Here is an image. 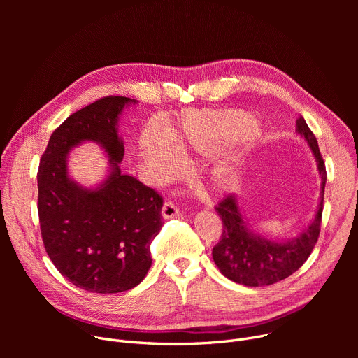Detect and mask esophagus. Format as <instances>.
<instances>
[{
	"mask_svg": "<svg viewBox=\"0 0 358 358\" xmlns=\"http://www.w3.org/2000/svg\"><path fill=\"white\" fill-rule=\"evenodd\" d=\"M178 214H180V211L177 210V207L174 206L173 202H166L164 206H163V208H162V217H163V220H171V218H176V217H178Z\"/></svg>",
	"mask_w": 358,
	"mask_h": 358,
	"instance_id": "34e87169",
	"label": "esophagus"
}]
</instances>
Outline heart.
Here are the masks:
<instances>
[{"mask_svg":"<svg viewBox=\"0 0 358 358\" xmlns=\"http://www.w3.org/2000/svg\"><path fill=\"white\" fill-rule=\"evenodd\" d=\"M218 120L210 115L189 113L182 119L180 130L167 138L155 129H148L140 138V156L152 178L167 182L182 171L180 156L210 155L218 148ZM211 184L217 189H228L239 182L238 170L231 164H220L211 173Z\"/></svg>","mask_w":358,"mask_h":358,"instance_id":"heart-1","label":"heart"}]
</instances>
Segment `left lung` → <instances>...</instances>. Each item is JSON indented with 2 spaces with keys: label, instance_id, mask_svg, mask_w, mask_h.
<instances>
[{
  "label": "left lung",
  "instance_id": "obj_1",
  "mask_svg": "<svg viewBox=\"0 0 358 358\" xmlns=\"http://www.w3.org/2000/svg\"><path fill=\"white\" fill-rule=\"evenodd\" d=\"M296 133L308 143L320 176V195L313 218L294 238L285 241L268 238L255 231L243 215L238 195H228L215 208L224 224L221 241L213 249V258L221 273L229 280L248 286H269L294 273L308 258L317 242L322 224L326 187V166L320 156L317 140L300 116Z\"/></svg>",
  "mask_w": 358,
  "mask_h": 358
}]
</instances>
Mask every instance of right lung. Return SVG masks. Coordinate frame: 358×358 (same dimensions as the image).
<instances>
[{"label":"right lung","mask_w":358,"mask_h":358,"mask_svg":"<svg viewBox=\"0 0 358 358\" xmlns=\"http://www.w3.org/2000/svg\"><path fill=\"white\" fill-rule=\"evenodd\" d=\"M138 101L109 96L69 116L49 138L38 171L42 241L62 276L92 293H119L137 286L151 266L150 243L162 227L163 198L123 174V112ZM85 142L106 151L108 170L86 187L69 173V155Z\"/></svg>","instance_id":"1"}]
</instances>
